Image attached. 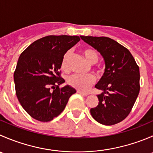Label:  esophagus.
<instances>
[{
    "label": "esophagus",
    "mask_w": 153,
    "mask_h": 153,
    "mask_svg": "<svg viewBox=\"0 0 153 153\" xmlns=\"http://www.w3.org/2000/svg\"><path fill=\"white\" fill-rule=\"evenodd\" d=\"M77 92H78V93H79V94H81V95H84V96H86V95H88V93H86V92H81V91H79V90L77 91Z\"/></svg>",
    "instance_id": "1"
}]
</instances>
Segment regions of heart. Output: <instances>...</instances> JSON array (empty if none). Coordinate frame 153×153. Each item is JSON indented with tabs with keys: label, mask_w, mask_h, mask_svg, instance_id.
I'll return each instance as SVG.
<instances>
[{
	"label": "heart",
	"mask_w": 153,
	"mask_h": 153,
	"mask_svg": "<svg viewBox=\"0 0 153 153\" xmlns=\"http://www.w3.org/2000/svg\"><path fill=\"white\" fill-rule=\"evenodd\" d=\"M82 54L84 58L89 64H94L98 62L99 59V55L95 49L92 48H85L82 49ZM71 57V52L67 51L64 55L62 58V61L61 63V68L64 72H69V60ZM92 69L97 72H100L101 71L99 67H93ZM95 77L93 75H72L69 76L67 79L68 85L71 87L75 88L79 91L86 92L88 89L95 84Z\"/></svg>",
	"instance_id": "heart-1"
}]
</instances>
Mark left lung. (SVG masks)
Returning a JSON list of instances; mask_svg holds the SVG:
<instances>
[{
    "label": "left lung",
    "instance_id": "1",
    "mask_svg": "<svg viewBox=\"0 0 153 153\" xmlns=\"http://www.w3.org/2000/svg\"><path fill=\"white\" fill-rule=\"evenodd\" d=\"M101 53L105 71L95 88L98 104L91 108L94 119L104 125H113L125 119L132 110L140 91L139 67L126 47L107 37L80 36Z\"/></svg>",
    "mask_w": 153,
    "mask_h": 153
}]
</instances>
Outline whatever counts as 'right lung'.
<instances>
[{"instance_id": "obj_1", "label": "right lung", "mask_w": 153, "mask_h": 153, "mask_svg": "<svg viewBox=\"0 0 153 153\" xmlns=\"http://www.w3.org/2000/svg\"><path fill=\"white\" fill-rule=\"evenodd\" d=\"M81 38L71 35H48L29 46L18 58L14 72L15 92L22 107L42 122L58 116L76 90L64 83L61 63L64 54Z\"/></svg>"}]
</instances>
